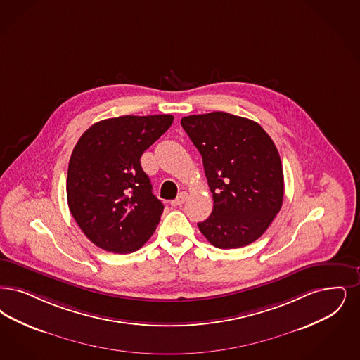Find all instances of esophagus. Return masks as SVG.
I'll list each match as a JSON object with an SVG mask.
<instances>
[{"instance_id": "obj_1", "label": "esophagus", "mask_w": 360, "mask_h": 360, "mask_svg": "<svg viewBox=\"0 0 360 360\" xmlns=\"http://www.w3.org/2000/svg\"><path fill=\"white\" fill-rule=\"evenodd\" d=\"M187 193L182 191L178 194V197L172 201V206H181L184 202L186 201Z\"/></svg>"}]
</instances>
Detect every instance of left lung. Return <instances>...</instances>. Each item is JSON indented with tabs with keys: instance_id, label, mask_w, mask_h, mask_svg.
Wrapping results in <instances>:
<instances>
[{
	"instance_id": "obj_1",
	"label": "left lung",
	"mask_w": 360,
	"mask_h": 360,
	"mask_svg": "<svg viewBox=\"0 0 360 360\" xmlns=\"http://www.w3.org/2000/svg\"><path fill=\"white\" fill-rule=\"evenodd\" d=\"M181 124L201 153L214 202L200 231L219 249L252 244L283 205L284 174L274 141L259 123L221 111L185 116Z\"/></svg>"
}]
</instances>
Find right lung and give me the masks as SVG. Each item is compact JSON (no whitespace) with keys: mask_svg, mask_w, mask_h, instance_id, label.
<instances>
[{"mask_svg":"<svg viewBox=\"0 0 360 360\" xmlns=\"http://www.w3.org/2000/svg\"><path fill=\"white\" fill-rule=\"evenodd\" d=\"M173 119L111 117L80 136L68 165L67 200L91 243L107 252L131 253L157 229L163 203L153 194L141 157L170 129Z\"/></svg>","mask_w":360,"mask_h":360,"instance_id":"right-lung-1","label":"right lung"}]
</instances>
